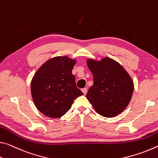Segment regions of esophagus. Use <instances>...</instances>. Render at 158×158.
<instances>
[{"mask_svg":"<svg viewBox=\"0 0 158 158\" xmlns=\"http://www.w3.org/2000/svg\"><path fill=\"white\" fill-rule=\"evenodd\" d=\"M82 92H83L84 94H86L87 92V87H85V88L82 89Z\"/></svg>","mask_w":158,"mask_h":158,"instance_id":"34e87169","label":"esophagus"}]
</instances>
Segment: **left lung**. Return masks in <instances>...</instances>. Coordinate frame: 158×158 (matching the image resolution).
Masks as SVG:
<instances>
[{
  "mask_svg": "<svg viewBox=\"0 0 158 158\" xmlns=\"http://www.w3.org/2000/svg\"><path fill=\"white\" fill-rule=\"evenodd\" d=\"M87 62L94 81L87 93V99L103 117L120 114L127 106L133 94L134 83L130 75L110 58L100 61L88 59Z\"/></svg>",
  "mask_w": 158,
  "mask_h": 158,
  "instance_id": "1",
  "label": "left lung"
}]
</instances>
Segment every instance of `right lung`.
<instances>
[{"mask_svg": "<svg viewBox=\"0 0 158 158\" xmlns=\"http://www.w3.org/2000/svg\"><path fill=\"white\" fill-rule=\"evenodd\" d=\"M76 60L56 56L43 64L33 76L31 89L36 108L48 117L58 118L83 93L77 88L72 70Z\"/></svg>", "mask_w": 158, "mask_h": 158, "instance_id": "right-lung-1", "label": "right lung"}]
</instances>
